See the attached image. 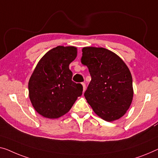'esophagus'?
Segmentation results:
<instances>
[{"instance_id": "1", "label": "esophagus", "mask_w": 158, "mask_h": 158, "mask_svg": "<svg viewBox=\"0 0 158 158\" xmlns=\"http://www.w3.org/2000/svg\"><path fill=\"white\" fill-rule=\"evenodd\" d=\"M81 84H82V86H83V92H84L86 89V84L84 83H81Z\"/></svg>"}]
</instances>
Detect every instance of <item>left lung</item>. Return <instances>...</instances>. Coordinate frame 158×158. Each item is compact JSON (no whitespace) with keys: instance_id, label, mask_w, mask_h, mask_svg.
Instances as JSON below:
<instances>
[{"instance_id":"8db88e82","label":"left lung","mask_w":158,"mask_h":158,"mask_svg":"<svg viewBox=\"0 0 158 158\" xmlns=\"http://www.w3.org/2000/svg\"><path fill=\"white\" fill-rule=\"evenodd\" d=\"M81 62L88 67L91 80L84 93L98 116L114 121L126 114L133 101V79L122 59L103 48L82 49Z\"/></svg>"}]
</instances>
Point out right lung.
Instances as JSON below:
<instances>
[{"label": "right lung", "mask_w": 158, "mask_h": 158, "mask_svg": "<svg viewBox=\"0 0 158 158\" xmlns=\"http://www.w3.org/2000/svg\"><path fill=\"white\" fill-rule=\"evenodd\" d=\"M77 56L73 46H57L40 59L28 82L30 102L44 118H58L69 112L83 87L72 81L69 66Z\"/></svg>", "instance_id": "right-lung-1"}]
</instances>
